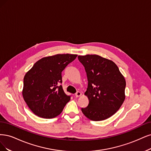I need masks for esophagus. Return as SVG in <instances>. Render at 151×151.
<instances>
[{"instance_id":"34e87169","label":"esophagus","mask_w":151,"mask_h":151,"mask_svg":"<svg viewBox=\"0 0 151 151\" xmlns=\"http://www.w3.org/2000/svg\"><path fill=\"white\" fill-rule=\"evenodd\" d=\"M81 95V93L80 91H77L76 93V94H75V96H76V97H79V96H80Z\"/></svg>"}]
</instances>
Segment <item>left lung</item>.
I'll return each instance as SVG.
<instances>
[{
	"label": "left lung",
	"mask_w": 151,
	"mask_h": 151,
	"mask_svg": "<svg viewBox=\"0 0 151 151\" xmlns=\"http://www.w3.org/2000/svg\"><path fill=\"white\" fill-rule=\"evenodd\" d=\"M88 78L85 93L88 105L81 108L87 118L104 120L115 114L124 103L126 82L118 66L110 60L96 55L78 56Z\"/></svg>",
	"instance_id": "obj_1"
}]
</instances>
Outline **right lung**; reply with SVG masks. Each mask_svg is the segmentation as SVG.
Listing matches in <instances>:
<instances>
[{"mask_svg":"<svg viewBox=\"0 0 151 151\" xmlns=\"http://www.w3.org/2000/svg\"><path fill=\"white\" fill-rule=\"evenodd\" d=\"M77 55H56L41 58L24 78L22 96L36 115L52 119L59 115L70 100L60 85L61 72Z\"/></svg>","mask_w":151,"mask_h":151,"instance_id":"add662e5","label":"right lung"}]
</instances>
